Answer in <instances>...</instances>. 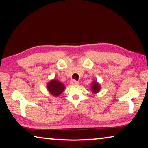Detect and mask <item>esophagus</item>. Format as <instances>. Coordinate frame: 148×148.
<instances>
[{
	"label": "esophagus",
	"instance_id": "34e87169",
	"mask_svg": "<svg viewBox=\"0 0 148 148\" xmlns=\"http://www.w3.org/2000/svg\"><path fill=\"white\" fill-rule=\"evenodd\" d=\"M71 84H72V85H77L79 84V82H77L76 80H72V81L71 82Z\"/></svg>",
	"mask_w": 148,
	"mask_h": 148
}]
</instances>
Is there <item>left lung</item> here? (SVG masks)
I'll return each mask as SVG.
<instances>
[{
    "mask_svg": "<svg viewBox=\"0 0 148 148\" xmlns=\"http://www.w3.org/2000/svg\"><path fill=\"white\" fill-rule=\"evenodd\" d=\"M91 90L93 93H97L101 90V85L97 83V82H93L91 85Z\"/></svg>",
    "mask_w": 148,
    "mask_h": 148,
    "instance_id": "1",
    "label": "left lung"
}]
</instances>
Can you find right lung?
Here are the masks:
<instances>
[{
  "label": "right lung",
  "instance_id": "obj_1",
  "mask_svg": "<svg viewBox=\"0 0 148 148\" xmlns=\"http://www.w3.org/2000/svg\"><path fill=\"white\" fill-rule=\"evenodd\" d=\"M64 85L57 79H53L48 82L47 84V88L49 92L55 97L59 96L63 92L64 89Z\"/></svg>",
  "mask_w": 148,
  "mask_h": 148
}]
</instances>
